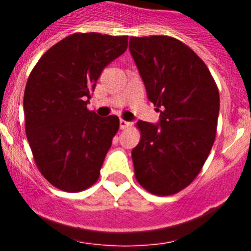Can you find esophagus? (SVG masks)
<instances>
[{
  "label": "esophagus",
  "mask_w": 251,
  "mask_h": 251,
  "mask_svg": "<svg viewBox=\"0 0 251 251\" xmlns=\"http://www.w3.org/2000/svg\"><path fill=\"white\" fill-rule=\"evenodd\" d=\"M129 126H130V122L124 121V119H121V121H119V127H121V129H126V128H128Z\"/></svg>",
  "instance_id": "obj_1"
}]
</instances>
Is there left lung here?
I'll use <instances>...</instances> for the list:
<instances>
[{
    "label": "left lung",
    "mask_w": 251,
    "mask_h": 251,
    "mask_svg": "<svg viewBox=\"0 0 251 251\" xmlns=\"http://www.w3.org/2000/svg\"><path fill=\"white\" fill-rule=\"evenodd\" d=\"M129 51L159 112L158 123H137L134 175L151 194L174 195L194 181L211 151L219 90L202 60L174 37H130Z\"/></svg>",
    "instance_id": "1"
}]
</instances>
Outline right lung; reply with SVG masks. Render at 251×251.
<instances>
[{
  "label": "right lung",
  "mask_w": 251,
  "mask_h": 251,
  "mask_svg": "<svg viewBox=\"0 0 251 251\" xmlns=\"http://www.w3.org/2000/svg\"><path fill=\"white\" fill-rule=\"evenodd\" d=\"M127 46V36L70 35L49 49L28 76L26 137L40 172L63 191H83L99 178L119 118L99 117L86 104L103 69Z\"/></svg>",
  "instance_id": "add662e5"
}]
</instances>
